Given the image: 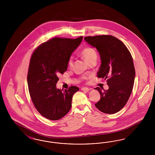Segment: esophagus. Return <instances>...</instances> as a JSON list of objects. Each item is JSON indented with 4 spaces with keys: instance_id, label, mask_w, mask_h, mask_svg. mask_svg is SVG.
<instances>
[{
    "instance_id": "obj_1",
    "label": "esophagus",
    "mask_w": 155,
    "mask_h": 155,
    "mask_svg": "<svg viewBox=\"0 0 155 155\" xmlns=\"http://www.w3.org/2000/svg\"><path fill=\"white\" fill-rule=\"evenodd\" d=\"M81 90L83 91H86V92H87V91H89V89L88 88H87V87H82V88H81Z\"/></svg>"
}]
</instances>
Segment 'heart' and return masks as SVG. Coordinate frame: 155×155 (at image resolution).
<instances>
[{
    "instance_id": "heart-1",
    "label": "heart",
    "mask_w": 155,
    "mask_h": 155,
    "mask_svg": "<svg viewBox=\"0 0 155 155\" xmlns=\"http://www.w3.org/2000/svg\"><path fill=\"white\" fill-rule=\"evenodd\" d=\"M81 54L83 58L85 59V60L88 63L90 61L94 60H96L97 58V53L95 51V50L91 47H86L84 48L81 51ZM73 62V58H70L67 61L68 68H71L72 67Z\"/></svg>"
}]
</instances>
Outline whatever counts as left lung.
<instances>
[{
    "label": "left lung",
    "instance_id": "8db88e82",
    "mask_svg": "<svg viewBox=\"0 0 155 155\" xmlns=\"http://www.w3.org/2000/svg\"><path fill=\"white\" fill-rule=\"evenodd\" d=\"M85 41L99 53L97 77L107 80V90L96 87L101 99L95 104L103 113L114 114L125 105L133 91L135 71L133 58L120 40L110 35L86 37Z\"/></svg>",
    "mask_w": 155,
    "mask_h": 155
}]
</instances>
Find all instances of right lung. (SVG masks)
<instances>
[{
  "mask_svg": "<svg viewBox=\"0 0 155 155\" xmlns=\"http://www.w3.org/2000/svg\"><path fill=\"white\" fill-rule=\"evenodd\" d=\"M82 38H54L39 45L32 54L27 75L28 90L35 107L45 118L59 120L71 107L72 97L79 88L71 86L63 92L56 85Z\"/></svg>",
  "mask_w": 155,
  "mask_h": 155,
  "instance_id": "obj_1",
  "label": "right lung"
}]
</instances>
